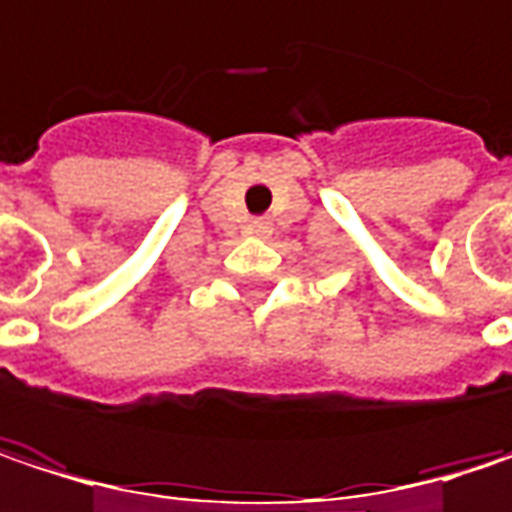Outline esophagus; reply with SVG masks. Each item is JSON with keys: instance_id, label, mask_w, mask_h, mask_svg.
<instances>
[{"instance_id": "1", "label": "esophagus", "mask_w": 512, "mask_h": 512, "mask_svg": "<svg viewBox=\"0 0 512 512\" xmlns=\"http://www.w3.org/2000/svg\"><path fill=\"white\" fill-rule=\"evenodd\" d=\"M249 231H252L255 237H266V234L272 231V222H269V219H252V222H249Z\"/></svg>"}]
</instances>
